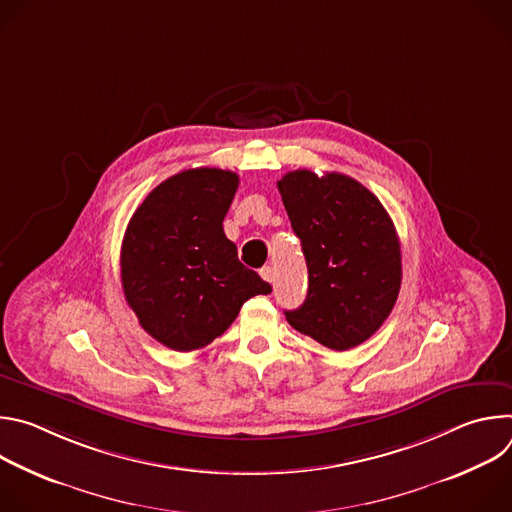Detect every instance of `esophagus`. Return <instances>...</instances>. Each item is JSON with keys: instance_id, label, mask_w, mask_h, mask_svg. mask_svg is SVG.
I'll return each instance as SVG.
<instances>
[{"instance_id": "obj_1", "label": "esophagus", "mask_w": 512, "mask_h": 512, "mask_svg": "<svg viewBox=\"0 0 512 512\" xmlns=\"http://www.w3.org/2000/svg\"><path fill=\"white\" fill-rule=\"evenodd\" d=\"M259 275L265 279V281H273V267L271 265H265V267H261V271H259Z\"/></svg>"}]
</instances>
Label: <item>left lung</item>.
I'll return each mask as SVG.
<instances>
[{
    "label": "left lung",
    "mask_w": 512,
    "mask_h": 512,
    "mask_svg": "<svg viewBox=\"0 0 512 512\" xmlns=\"http://www.w3.org/2000/svg\"><path fill=\"white\" fill-rule=\"evenodd\" d=\"M277 188L308 263V298L285 312L287 322L332 350L369 340L401 287V245L389 212L338 172L294 170Z\"/></svg>",
    "instance_id": "1"
}]
</instances>
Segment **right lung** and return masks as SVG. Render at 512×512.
I'll return each mask as SVG.
<instances>
[{"mask_svg": "<svg viewBox=\"0 0 512 512\" xmlns=\"http://www.w3.org/2000/svg\"><path fill=\"white\" fill-rule=\"evenodd\" d=\"M239 188L231 170H184L133 212L121 245V285L141 328L190 352L221 336L241 306L271 285L247 269L223 221Z\"/></svg>", "mask_w": 512, "mask_h": 512, "instance_id": "right-lung-1", "label": "right lung"}]
</instances>
